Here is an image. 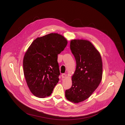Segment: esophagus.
<instances>
[{"mask_svg": "<svg viewBox=\"0 0 125 125\" xmlns=\"http://www.w3.org/2000/svg\"><path fill=\"white\" fill-rule=\"evenodd\" d=\"M61 76H62V78H65V77L66 76V74H65V73H63V74H62V75H61Z\"/></svg>", "mask_w": 125, "mask_h": 125, "instance_id": "1", "label": "esophagus"}]
</instances>
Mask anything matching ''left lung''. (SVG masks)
I'll return each instance as SVG.
<instances>
[{
	"label": "left lung",
	"instance_id": "8db88e82",
	"mask_svg": "<svg viewBox=\"0 0 125 125\" xmlns=\"http://www.w3.org/2000/svg\"><path fill=\"white\" fill-rule=\"evenodd\" d=\"M70 50L76 63L71 87L65 91V97L74 103L82 102L92 95L102 76L101 56L94 46L86 40H72Z\"/></svg>",
	"mask_w": 125,
	"mask_h": 125
}]
</instances>
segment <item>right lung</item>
<instances>
[{"label": "right lung", "instance_id": "add662e5", "mask_svg": "<svg viewBox=\"0 0 125 125\" xmlns=\"http://www.w3.org/2000/svg\"><path fill=\"white\" fill-rule=\"evenodd\" d=\"M67 44L63 36L50 33L32 42L23 59L24 74L31 93L39 98L51 95L60 74L58 55Z\"/></svg>", "mask_w": 125, "mask_h": 125}]
</instances>
